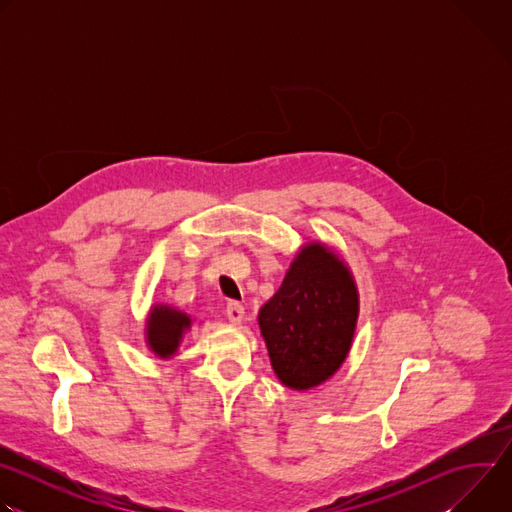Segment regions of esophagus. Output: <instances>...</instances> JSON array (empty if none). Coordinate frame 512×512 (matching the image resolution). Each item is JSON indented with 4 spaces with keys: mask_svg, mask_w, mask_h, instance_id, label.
I'll use <instances>...</instances> for the list:
<instances>
[{
    "mask_svg": "<svg viewBox=\"0 0 512 512\" xmlns=\"http://www.w3.org/2000/svg\"><path fill=\"white\" fill-rule=\"evenodd\" d=\"M225 314L227 318L233 322V324H241L243 316H245V308L239 304V302H229L227 308H225Z\"/></svg>",
    "mask_w": 512,
    "mask_h": 512,
    "instance_id": "1",
    "label": "esophagus"
}]
</instances>
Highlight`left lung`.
Segmentation results:
<instances>
[{"mask_svg": "<svg viewBox=\"0 0 512 512\" xmlns=\"http://www.w3.org/2000/svg\"><path fill=\"white\" fill-rule=\"evenodd\" d=\"M356 316V287L344 263L318 243L304 247L259 312L279 381L304 391L330 379L350 350Z\"/></svg>", "mask_w": 512, "mask_h": 512, "instance_id": "8db88e82", "label": "left lung"}]
</instances>
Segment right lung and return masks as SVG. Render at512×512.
Segmentation results:
<instances>
[{"instance_id":"1","label":"right lung","mask_w":512,"mask_h":512,"mask_svg":"<svg viewBox=\"0 0 512 512\" xmlns=\"http://www.w3.org/2000/svg\"><path fill=\"white\" fill-rule=\"evenodd\" d=\"M190 318L178 310H172L168 306L154 308L150 320H148V342L150 348L160 356H170L176 352L178 342L188 330Z\"/></svg>"}]
</instances>
